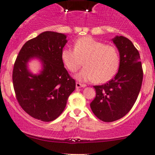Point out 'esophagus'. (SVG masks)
I'll list each match as a JSON object with an SVG mask.
<instances>
[{
	"instance_id": "1",
	"label": "esophagus",
	"mask_w": 155,
	"mask_h": 155,
	"mask_svg": "<svg viewBox=\"0 0 155 155\" xmlns=\"http://www.w3.org/2000/svg\"><path fill=\"white\" fill-rule=\"evenodd\" d=\"M76 88H79V87H86V84H81V83H79V82H76Z\"/></svg>"
}]
</instances>
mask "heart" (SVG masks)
<instances>
[{
  "label": "heart",
  "mask_w": 155,
  "mask_h": 155,
  "mask_svg": "<svg viewBox=\"0 0 155 155\" xmlns=\"http://www.w3.org/2000/svg\"><path fill=\"white\" fill-rule=\"evenodd\" d=\"M61 58L66 68L72 73L80 69L84 61L85 68L76 76L79 80L84 82H108L116 74L120 65V56L115 47L105 45L89 36L77 39L74 50L63 49Z\"/></svg>",
  "instance_id": "obj_1"
}]
</instances>
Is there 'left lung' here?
Returning <instances> with one entry per match:
<instances>
[{
	"mask_svg": "<svg viewBox=\"0 0 155 155\" xmlns=\"http://www.w3.org/2000/svg\"><path fill=\"white\" fill-rule=\"evenodd\" d=\"M120 53V67L116 76L102 85H95L96 97L91 103L95 116L102 121L114 122L132 108L140 91L143 72L140 53L124 36L112 39Z\"/></svg>",
	"mask_w": 155,
	"mask_h": 155,
	"instance_id": "left-lung-1",
	"label": "left lung"
}]
</instances>
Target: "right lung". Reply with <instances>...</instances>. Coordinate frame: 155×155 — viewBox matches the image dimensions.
<instances>
[{
    "label": "right lung",
    "instance_id": "obj_1",
    "mask_svg": "<svg viewBox=\"0 0 155 155\" xmlns=\"http://www.w3.org/2000/svg\"><path fill=\"white\" fill-rule=\"evenodd\" d=\"M66 38L59 32H42L24 44L15 61L12 82L16 99L26 113L44 122L59 117L76 88V82L61 58ZM34 58L42 64L39 74H32L28 70V61Z\"/></svg>",
    "mask_w": 155,
    "mask_h": 155
}]
</instances>
